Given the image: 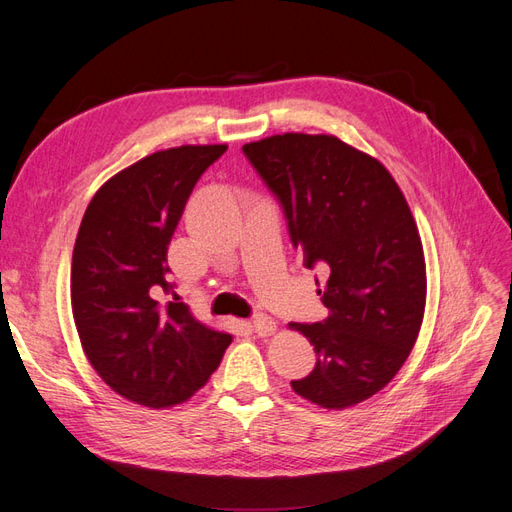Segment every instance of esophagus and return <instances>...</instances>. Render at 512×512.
Listing matches in <instances>:
<instances>
[{
	"mask_svg": "<svg viewBox=\"0 0 512 512\" xmlns=\"http://www.w3.org/2000/svg\"><path fill=\"white\" fill-rule=\"evenodd\" d=\"M252 331L258 335V337H269L275 333V322L269 318V316H256L252 322H250Z\"/></svg>",
	"mask_w": 512,
	"mask_h": 512,
	"instance_id": "obj_1",
	"label": "esophagus"
}]
</instances>
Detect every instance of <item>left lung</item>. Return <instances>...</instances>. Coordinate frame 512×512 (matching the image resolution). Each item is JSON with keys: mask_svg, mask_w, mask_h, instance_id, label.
Listing matches in <instances>:
<instances>
[{"mask_svg": "<svg viewBox=\"0 0 512 512\" xmlns=\"http://www.w3.org/2000/svg\"><path fill=\"white\" fill-rule=\"evenodd\" d=\"M243 153L280 200L303 265L329 269L318 290L329 316L290 322L318 354L292 389L329 410L361 404L406 363L425 314L423 243L406 198L376 158L331 134H277Z\"/></svg>", "mask_w": 512, "mask_h": 512, "instance_id": "left-lung-1", "label": "left lung"}]
</instances>
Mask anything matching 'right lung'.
Listing matches in <instances>:
<instances>
[{"instance_id": "1", "label": "right lung", "mask_w": 512, "mask_h": 512, "mask_svg": "<svg viewBox=\"0 0 512 512\" xmlns=\"http://www.w3.org/2000/svg\"><path fill=\"white\" fill-rule=\"evenodd\" d=\"M224 151L183 145L151 153L108 179L83 215L70 273L76 331L98 376L134 404H183L232 342L198 322L166 277L185 203ZM160 293L174 301L160 304Z\"/></svg>"}]
</instances>
